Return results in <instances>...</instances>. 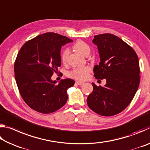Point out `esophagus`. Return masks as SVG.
Instances as JSON below:
<instances>
[{
    "label": "esophagus",
    "mask_w": 150,
    "mask_h": 150,
    "mask_svg": "<svg viewBox=\"0 0 150 150\" xmlns=\"http://www.w3.org/2000/svg\"><path fill=\"white\" fill-rule=\"evenodd\" d=\"M76 83L79 85H83L85 84V82H83V81H76Z\"/></svg>",
    "instance_id": "esophagus-1"
}]
</instances>
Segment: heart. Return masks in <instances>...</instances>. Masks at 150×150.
Segmentation results:
<instances>
[{"instance_id":"heart-1","label":"heart","mask_w":150,"mask_h":150,"mask_svg":"<svg viewBox=\"0 0 150 150\" xmlns=\"http://www.w3.org/2000/svg\"><path fill=\"white\" fill-rule=\"evenodd\" d=\"M73 48L75 51L79 54H82L85 56H87L91 52V47L89 45L86 44L85 42L83 41H77L73 45ZM69 54V50L68 48L63 50L62 53V55H61V59H62V62H65L67 59L68 55ZM91 68L88 66H85V67H76L74 68L72 71L69 73V75L71 77L77 79L83 80L87 79L88 73L90 72Z\"/></svg>"}]
</instances>
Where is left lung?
<instances>
[{
    "mask_svg": "<svg viewBox=\"0 0 150 150\" xmlns=\"http://www.w3.org/2000/svg\"><path fill=\"white\" fill-rule=\"evenodd\" d=\"M100 63L93 72L96 79H106V85L97 87L87 97V105L98 115L110 116L121 112L133 99L139 84L138 55L132 47L111 34L95 35Z\"/></svg>",
    "mask_w": 150,
    "mask_h": 150,
    "instance_id": "left-lung-1",
    "label": "left lung"
}]
</instances>
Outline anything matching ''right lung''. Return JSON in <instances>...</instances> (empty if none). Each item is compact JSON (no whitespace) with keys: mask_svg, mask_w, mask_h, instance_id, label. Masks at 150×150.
<instances>
[{"mask_svg":"<svg viewBox=\"0 0 150 150\" xmlns=\"http://www.w3.org/2000/svg\"><path fill=\"white\" fill-rule=\"evenodd\" d=\"M72 40L47 32L25 43L14 63L15 79L22 98L30 108L43 114L59 110L67 100V89L74 85L71 79L52 80L62 65L61 48Z\"/></svg>","mask_w":150,"mask_h":150,"instance_id":"obj_1","label":"right lung"}]
</instances>
